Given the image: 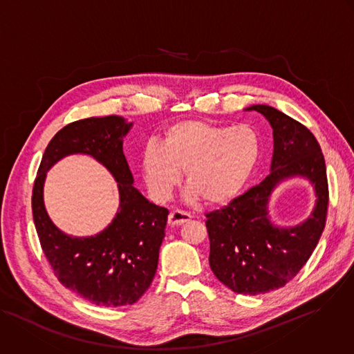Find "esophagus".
Here are the masks:
<instances>
[{
    "instance_id": "obj_1",
    "label": "esophagus",
    "mask_w": 354,
    "mask_h": 354,
    "mask_svg": "<svg viewBox=\"0 0 354 354\" xmlns=\"http://www.w3.org/2000/svg\"><path fill=\"white\" fill-rule=\"evenodd\" d=\"M189 219H191L189 214H187V212L176 209L169 215V225L170 226H180V225H184L185 222H188Z\"/></svg>"
}]
</instances>
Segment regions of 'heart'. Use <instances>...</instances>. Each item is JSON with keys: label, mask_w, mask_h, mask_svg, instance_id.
Listing matches in <instances>:
<instances>
[{"label": "heart", "mask_w": 354, "mask_h": 354, "mask_svg": "<svg viewBox=\"0 0 354 354\" xmlns=\"http://www.w3.org/2000/svg\"><path fill=\"white\" fill-rule=\"evenodd\" d=\"M258 135L245 125L223 127L202 120L173 124L162 145L149 144L140 169L158 202H165L184 171L189 199L212 205L230 201L245 185L259 159Z\"/></svg>", "instance_id": "b5f03b06"}]
</instances>
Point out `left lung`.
I'll return each instance as SVG.
<instances>
[{
	"mask_svg": "<svg viewBox=\"0 0 354 354\" xmlns=\"http://www.w3.org/2000/svg\"><path fill=\"white\" fill-rule=\"evenodd\" d=\"M247 110L263 114L273 128L272 171L229 205L206 214V229L212 272L234 293L255 296L285 286L306 265L325 227L329 189L321 147L306 125L265 104ZM293 175L315 184L317 203L304 224L280 230L268 222L266 205L272 188Z\"/></svg>",
	"mask_w": 354,
	"mask_h": 354,
	"instance_id": "obj_1",
	"label": "left lung"
}]
</instances>
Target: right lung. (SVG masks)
<instances>
[{
	"label": "right lung",
	"mask_w": 354,
	"mask_h": 354,
	"mask_svg": "<svg viewBox=\"0 0 354 354\" xmlns=\"http://www.w3.org/2000/svg\"><path fill=\"white\" fill-rule=\"evenodd\" d=\"M121 117H91L69 122L48 142L32 192L33 222L41 250L59 283L103 307L138 301L151 286L165 239L169 210L151 203L132 185L122 153V136L131 128ZM86 153L106 165L119 183L120 207L102 234L77 239L59 232L42 203L45 171L61 157Z\"/></svg>",
	"instance_id": "right-lung-1"
}]
</instances>
